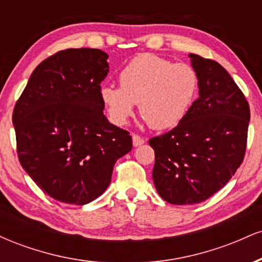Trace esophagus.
Listing matches in <instances>:
<instances>
[{"instance_id":"34e87169","label":"esophagus","mask_w":262,"mask_h":262,"mask_svg":"<svg viewBox=\"0 0 262 262\" xmlns=\"http://www.w3.org/2000/svg\"><path fill=\"white\" fill-rule=\"evenodd\" d=\"M132 139H133V145L134 146H140L144 144V139L141 137H139L138 134H133L132 135Z\"/></svg>"}]
</instances>
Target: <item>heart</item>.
<instances>
[{
	"mask_svg": "<svg viewBox=\"0 0 262 262\" xmlns=\"http://www.w3.org/2000/svg\"><path fill=\"white\" fill-rule=\"evenodd\" d=\"M119 85L102 86L100 96L111 121L124 125L139 103L141 118L156 130L176 127L191 110L200 77L191 65L141 54L132 59L118 76Z\"/></svg>",
	"mask_w": 262,
	"mask_h": 262,
	"instance_id": "b5f03b06",
	"label": "heart"
}]
</instances>
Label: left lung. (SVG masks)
Segmentation results:
<instances>
[{
    "mask_svg": "<svg viewBox=\"0 0 262 262\" xmlns=\"http://www.w3.org/2000/svg\"><path fill=\"white\" fill-rule=\"evenodd\" d=\"M200 97L175 128L151 138L152 180L171 204H194L223 188L244 160L250 108L222 65L189 54Z\"/></svg>",
    "mask_w": 262,
    "mask_h": 262,
    "instance_id": "left-lung-1",
    "label": "left lung"
}]
</instances>
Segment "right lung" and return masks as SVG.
<instances>
[{
	"label": "right lung",
	"instance_id": "obj_1",
	"mask_svg": "<svg viewBox=\"0 0 262 262\" xmlns=\"http://www.w3.org/2000/svg\"><path fill=\"white\" fill-rule=\"evenodd\" d=\"M100 49H66L40 62L13 110L17 152L54 200L83 206L111 183L132 137L108 122L100 90L110 65Z\"/></svg>",
	"mask_w": 262,
	"mask_h": 262
}]
</instances>
